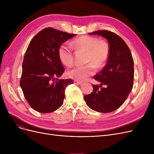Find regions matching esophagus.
I'll use <instances>...</instances> for the list:
<instances>
[{
    "label": "esophagus",
    "mask_w": 154,
    "mask_h": 154,
    "mask_svg": "<svg viewBox=\"0 0 154 154\" xmlns=\"http://www.w3.org/2000/svg\"><path fill=\"white\" fill-rule=\"evenodd\" d=\"M74 84H76V85H82V84H83V83H82V82H78V81H77V80H74Z\"/></svg>",
    "instance_id": "esophagus-1"
}]
</instances>
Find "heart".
Masks as SVG:
<instances>
[{
  "label": "heart",
  "instance_id": "b5f03b06",
  "mask_svg": "<svg viewBox=\"0 0 154 154\" xmlns=\"http://www.w3.org/2000/svg\"><path fill=\"white\" fill-rule=\"evenodd\" d=\"M67 43L60 45L58 50L59 60L63 65L70 66L74 62L72 48L87 51V62L85 66H76L69 69L67 76L77 81H83L92 74L98 67L103 66L107 62L110 56V47L106 41L91 36H81L74 39L71 44Z\"/></svg>",
  "mask_w": 154,
  "mask_h": 154
}]
</instances>
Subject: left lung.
<instances>
[{
	"instance_id": "obj_1",
	"label": "left lung",
	"mask_w": 154,
	"mask_h": 154,
	"mask_svg": "<svg viewBox=\"0 0 154 154\" xmlns=\"http://www.w3.org/2000/svg\"><path fill=\"white\" fill-rule=\"evenodd\" d=\"M88 34L106 38L110 56L105 67L93 76L100 85H92L93 91L85 95L84 100L93 110L111 112L123 104L132 89L134 69L132 53L125 41L113 32L98 30Z\"/></svg>"
}]
</instances>
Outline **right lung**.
<instances>
[{
    "label": "right lung",
    "mask_w": 154,
    "mask_h": 154,
    "mask_svg": "<svg viewBox=\"0 0 154 154\" xmlns=\"http://www.w3.org/2000/svg\"><path fill=\"white\" fill-rule=\"evenodd\" d=\"M76 34L47 27L38 32L27 47L22 63L20 85L32 109L50 113L63 105L72 79H58L64 68L58 56L60 45Z\"/></svg>",
    "instance_id": "1"
}]
</instances>
